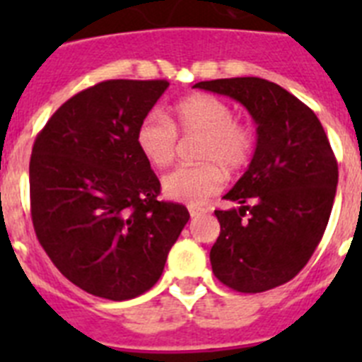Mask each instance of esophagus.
<instances>
[{
  "label": "esophagus",
  "instance_id": "34e87169",
  "mask_svg": "<svg viewBox=\"0 0 362 362\" xmlns=\"http://www.w3.org/2000/svg\"><path fill=\"white\" fill-rule=\"evenodd\" d=\"M190 216L192 217H197V216H201V214H204V209H196V206H190Z\"/></svg>",
  "mask_w": 362,
  "mask_h": 362
}]
</instances>
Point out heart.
Here are the masks:
<instances>
[{"instance_id": "obj_1", "label": "heart", "mask_w": 362, "mask_h": 362, "mask_svg": "<svg viewBox=\"0 0 362 362\" xmlns=\"http://www.w3.org/2000/svg\"><path fill=\"white\" fill-rule=\"evenodd\" d=\"M174 123L163 112H148L136 130L137 148L156 168H165L177 153V130L183 136H201L197 159L203 165L179 166L163 177V192L181 203H204L217 194L228 174L250 165L255 152V129L235 119V110L212 94H192L174 107Z\"/></svg>"}]
</instances>
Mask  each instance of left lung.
<instances>
[{
  "label": "left lung",
  "mask_w": 362,
  "mask_h": 362,
  "mask_svg": "<svg viewBox=\"0 0 362 362\" xmlns=\"http://www.w3.org/2000/svg\"><path fill=\"white\" fill-rule=\"evenodd\" d=\"M230 95L257 123L248 170L225 196L241 206L216 210L214 276L228 288L259 293L288 283L321 243L337 188V159L312 108L261 78L196 83Z\"/></svg>",
  "instance_id": "left-lung-1"
}]
</instances>
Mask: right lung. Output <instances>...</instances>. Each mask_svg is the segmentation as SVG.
<instances>
[{
  "mask_svg": "<svg viewBox=\"0 0 362 362\" xmlns=\"http://www.w3.org/2000/svg\"><path fill=\"white\" fill-rule=\"evenodd\" d=\"M170 83L108 79L72 95L37 134L30 214L63 276L92 296L127 300L161 277L190 219L159 201L161 183L136 143L137 124Z\"/></svg>",
  "mask_w": 362,
  "mask_h": 362,
  "instance_id": "obj_1",
  "label": "right lung"
}]
</instances>
